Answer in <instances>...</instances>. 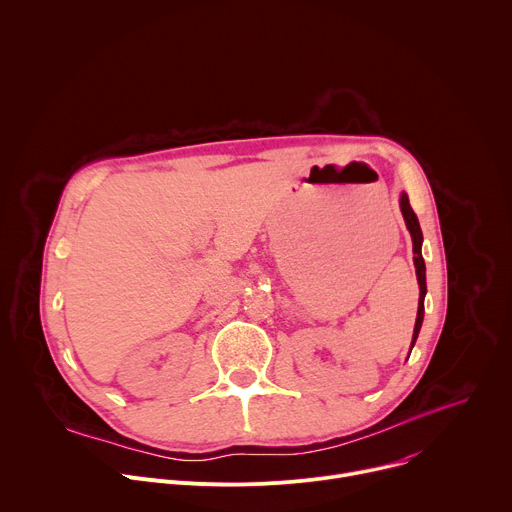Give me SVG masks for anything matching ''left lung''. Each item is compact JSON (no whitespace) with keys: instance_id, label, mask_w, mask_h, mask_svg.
<instances>
[{"instance_id":"8db88e82","label":"left lung","mask_w":512,"mask_h":512,"mask_svg":"<svg viewBox=\"0 0 512 512\" xmlns=\"http://www.w3.org/2000/svg\"><path fill=\"white\" fill-rule=\"evenodd\" d=\"M401 212H403V218L407 223V229L411 233V239H413V261H415V271H417V281H419V308H417V320H415V330H413V340H411V348L417 340V334H419V328H421V322H423V300H425V294H427V285H425V261L421 257V241H423V235H421V227H419V221L417 216L413 212V208L409 206V198L407 194L401 196Z\"/></svg>"}]
</instances>
